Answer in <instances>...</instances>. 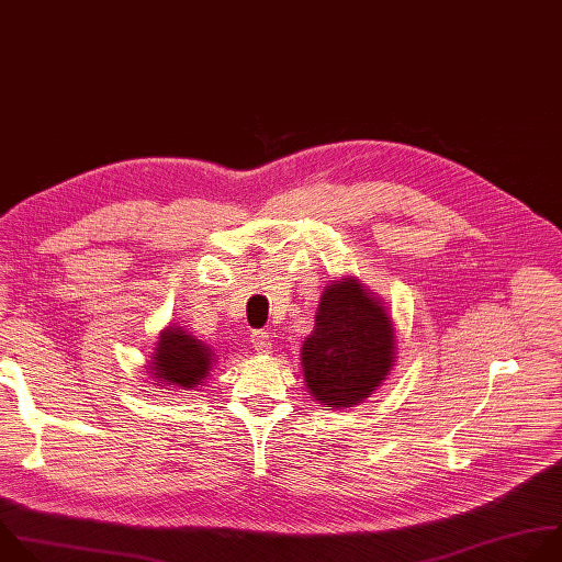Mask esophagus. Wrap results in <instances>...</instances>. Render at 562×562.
Instances as JSON below:
<instances>
[{
    "mask_svg": "<svg viewBox=\"0 0 562 562\" xmlns=\"http://www.w3.org/2000/svg\"><path fill=\"white\" fill-rule=\"evenodd\" d=\"M251 346L258 350V352H271V339H269V333L265 330H256L251 335Z\"/></svg>",
    "mask_w": 562,
    "mask_h": 562,
    "instance_id": "esophagus-1",
    "label": "esophagus"
}]
</instances>
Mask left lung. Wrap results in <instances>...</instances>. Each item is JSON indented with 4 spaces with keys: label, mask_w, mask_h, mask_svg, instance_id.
Segmentation results:
<instances>
[{
    "label": "left lung",
    "mask_w": 562,
    "mask_h": 562,
    "mask_svg": "<svg viewBox=\"0 0 562 562\" xmlns=\"http://www.w3.org/2000/svg\"><path fill=\"white\" fill-rule=\"evenodd\" d=\"M395 361L397 330L386 302L355 276L333 280L300 348L311 397L328 411L359 406L389 380Z\"/></svg>",
    "instance_id": "8db88e82"
}]
</instances>
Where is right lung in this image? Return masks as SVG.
<instances>
[{
	"label": "right lung",
	"instance_id": "1",
	"mask_svg": "<svg viewBox=\"0 0 562 562\" xmlns=\"http://www.w3.org/2000/svg\"><path fill=\"white\" fill-rule=\"evenodd\" d=\"M216 352L210 344L192 335L180 324H169L158 333L147 370L154 386L165 391H199L212 375Z\"/></svg>",
	"mask_w": 562,
	"mask_h": 562
}]
</instances>
